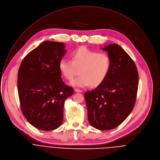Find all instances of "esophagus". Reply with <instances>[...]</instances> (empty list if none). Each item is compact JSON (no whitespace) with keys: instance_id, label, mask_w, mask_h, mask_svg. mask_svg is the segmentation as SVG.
<instances>
[{"instance_id":"1","label":"esophagus","mask_w":160,"mask_h":160,"mask_svg":"<svg viewBox=\"0 0 160 160\" xmlns=\"http://www.w3.org/2000/svg\"><path fill=\"white\" fill-rule=\"evenodd\" d=\"M74 91H75L76 92H78V93H82V91L81 90L78 89V88H75V89H74Z\"/></svg>"}]
</instances>
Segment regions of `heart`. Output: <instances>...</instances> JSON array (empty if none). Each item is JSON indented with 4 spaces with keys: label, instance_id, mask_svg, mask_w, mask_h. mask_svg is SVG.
I'll return each instance as SVG.
<instances>
[{
    "label": "heart",
    "instance_id": "obj_1",
    "mask_svg": "<svg viewBox=\"0 0 160 160\" xmlns=\"http://www.w3.org/2000/svg\"><path fill=\"white\" fill-rule=\"evenodd\" d=\"M111 67V60L109 55L98 52L85 47H81L71 54V60L63 58L58 63L62 75L67 80H71L80 69V76L71 81L70 84L78 87L92 85L97 86L108 76Z\"/></svg>",
    "mask_w": 160,
    "mask_h": 160
}]
</instances>
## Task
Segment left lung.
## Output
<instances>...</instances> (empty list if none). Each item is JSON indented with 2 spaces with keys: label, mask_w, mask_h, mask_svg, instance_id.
Here are the masks:
<instances>
[{
  "label": "left lung",
  "mask_w": 160,
  "mask_h": 160,
  "mask_svg": "<svg viewBox=\"0 0 160 160\" xmlns=\"http://www.w3.org/2000/svg\"><path fill=\"white\" fill-rule=\"evenodd\" d=\"M111 60L110 72L95 89L86 92L84 98L90 125L100 130H112L132 111L137 98L138 74L136 65L120 46L102 48Z\"/></svg>",
  "instance_id": "obj_1"
}]
</instances>
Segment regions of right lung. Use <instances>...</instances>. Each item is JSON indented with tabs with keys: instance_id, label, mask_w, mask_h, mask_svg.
<instances>
[{
	"instance_id": "right-lung-1",
	"label": "right lung",
	"mask_w": 160,
	"mask_h": 160,
	"mask_svg": "<svg viewBox=\"0 0 160 160\" xmlns=\"http://www.w3.org/2000/svg\"><path fill=\"white\" fill-rule=\"evenodd\" d=\"M63 42L44 41L25 56L18 73L22 113L41 130L57 129L62 123L65 100L73 88L63 81L58 63L66 50Z\"/></svg>"
}]
</instances>
